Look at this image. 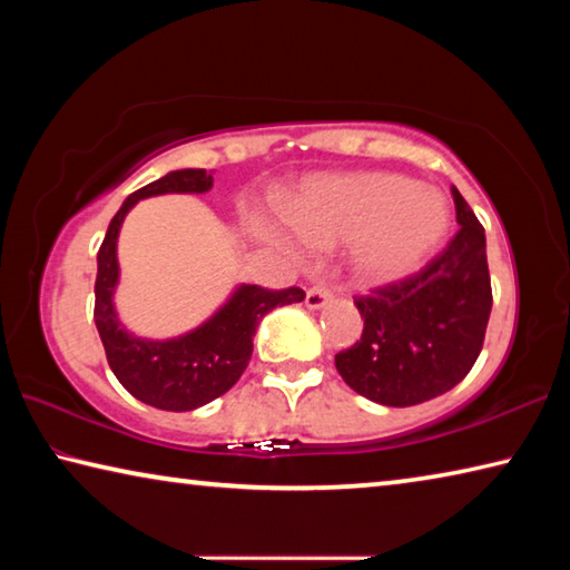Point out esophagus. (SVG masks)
Returning a JSON list of instances; mask_svg holds the SVG:
<instances>
[{"mask_svg": "<svg viewBox=\"0 0 570 570\" xmlns=\"http://www.w3.org/2000/svg\"><path fill=\"white\" fill-rule=\"evenodd\" d=\"M332 298V288L324 286V284H316L306 292V306L308 308H322L326 302Z\"/></svg>", "mask_w": 570, "mask_h": 570, "instance_id": "34e87169", "label": "esophagus"}]
</instances>
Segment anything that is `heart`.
<instances>
[{"mask_svg": "<svg viewBox=\"0 0 570 570\" xmlns=\"http://www.w3.org/2000/svg\"><path fill=\"white\" fill-rule=\"evenodd\" d=\"M298 234L316 246L352 244V264L366 284L410 276L448 230V206L435 190L402 173H350L308 183L288 208ZM276 240L296 236L264 220Z\"/></svg>", "mask_w": 570, "mask_h": 570, "instance_id": "b5f03b06", "label": "heart"}]
</instances>
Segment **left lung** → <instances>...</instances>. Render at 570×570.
Segmentation results:
<instances>
[{"mask_svg": "<svg viewBox=\"0 0 570 570\" xmlns=\"http://www.w3.org/2000/svg\"><path fill=\"white\" fill-rule=\"evenodd\" d=\"M458 234L420 272L354 296L364 330L334 356L336 372L362 397L412 407L465 377L485 342L493 308L485 228L452 188Z\"/></svg>", "mask_w": 570, "mask_h": 570, "instance_id": "left-lung-1", "label": "left lung"}]
</instances>
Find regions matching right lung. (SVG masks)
<instances>
[{
    "label": "right lung",
    "mask_w": 570,
    "mask_h": 570,
    "mask_svg": "<svg viewBox=\"0 0 570 570\" xmlns=\"http://www.w3.org/2000/svg\"><path fill=\"white\" fill-rule=\"evenodd\" d=\"M214 176L200 168L173 170L148 183L125 198L110 220L108 234L98 250V278H95V324H98L105 356L115 377L132 397L150 407L188 412L214 402L240 380L254 352L258 322L276 306L304 302V288L240 286L228 304L196 332L168 342L138 340L120 326L112 308V288L118 284L115 244L122 218L140 198L160 193H206Z\"/></svg>",
    "instance_id": "obj_1"
}]
</instances>
